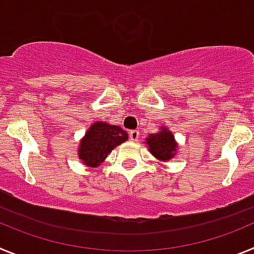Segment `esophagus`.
<instances>
[{"mask_svg": "<svg viewBox=\"0 0 254 254\" xmlns=\"http://www.w3.org/2000/svg\"><path fill=\"white\" fill-rule=\"evenodd\" d=\"M140 137V132L138 131H131L129 132V140L131 141H137Z\"/></svg>", "mask_w": 254, "mask_h": 254, "instance_id": "esophagus-1", "label": "esophagus"}]
</instances>
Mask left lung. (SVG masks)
<instances>
[{
  "label": "left lung",
  "instance_id": "1",
  "mask_svg": "<svg viewBox=\"0 0 254 254\" xmlns=\"http://www.w3.org/2000/svg\"><path fill=\"white\" fill-rule=\"evenodd\" d=\"M150 154L160 161H169L177 155L178 142L168 127L161 126L156 133H150L145 138Z\"/></svg>",
  "mask_w": 254,
  "mask_h": 254
}]
</instances>
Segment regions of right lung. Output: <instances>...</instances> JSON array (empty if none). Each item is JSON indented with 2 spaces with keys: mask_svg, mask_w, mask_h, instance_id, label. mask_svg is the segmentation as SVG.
I'll use <instances>...</instances> for the list:
<instances>
[{
  "mask_svg": "<svg viewBox=\"0 0 254 254\" xmlns=\"http://www.w3.org/2000/svg\"><path fill=\"white\" fill-rule=\"evenodd\" d=\"M128 140L120 126L96 121L87 128L77 147L78 159L89 168L99 167L114 147Z\"/></svg>",
  "mask_w": 254,
  "mask_h": 254,
  "instance_id": "right-lung-1",
  "label": "right lung"
}]
</instances>
